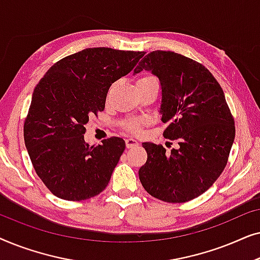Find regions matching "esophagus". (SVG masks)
Returning <instances> with one entry per match:
<instances>
[{
  "mask_svg": "<svg viewBox=\"0 0 260 260\" xmlns=\"http://www.w3.org/2000/svg\"><path fill=\"white\" fill-rule=\"evenodd\" d=\"M125 145H126L127 149H130V148L137 147L138 142L136 140H134V138H126V140H125Z\"/></svg>",
  "mask_w": 260,
  "mask_h": 260,
  "instance_id": "34e87169",
  "label": "esophagus"
}]
</instances>
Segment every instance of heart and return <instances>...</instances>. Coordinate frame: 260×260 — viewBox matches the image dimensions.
I'll use <instances>...</instances> for the list:
<instances>
[{
    "label": "heart",
    "instance_id": "obj_1",
    "mask_svg": "<svg viewBox=\"0 0 260 260\" xmlns=\"http://www.w3.org/2000/svg\"><path fill=\"white\" fill-rule=\"evenodd\" d=\"M144 79H155V78L150 77V76H147V77L141 78L140 80H144ZM144 123H145L144 119H137V118L130 119V120H127L125 124H124V129H125L127 133L137 135V134L141 133L142 125H143Z\"/></svg>",
    "mask_w": 260,
    "mask_h": 260
}]
</instances>
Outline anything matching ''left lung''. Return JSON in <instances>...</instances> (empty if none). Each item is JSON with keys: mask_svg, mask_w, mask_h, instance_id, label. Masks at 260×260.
<instances>
[{"mask_svg": "<svg viewBox=\"0 0 260 260\" xmlns=\"http://www.w3.org/2000/svg\"><path fill=\"white\" fill-rule=\"evenodd\" d=\"M143 70L161 81L162 120L168 123L163 136L177 147L166 152L161 144L143 143L148 158L138 172L140 181L158 200L190 201L225 169L236 136L234 118L221 86L202 63L175 52L154 51L134 73Z\"/></svg>", "mask_w": 260, "mask_h": 260, "instance_id": "obj_1", "label": "left lung"}]
</instances>
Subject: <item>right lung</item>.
<instances>
[{"mask_svg":"<svg viewBox=\"0 0 260 260\" xmlns=\"http://www.w3.org/2000/svg\"><path fill=\"white\" fill-rule=\"evenodd\" d=\"M144 52L86 48L56 61L34 88L23 124L35 173L52 194L83 201L109 184L125 142L84 140L88 117L104 111L110 86L136 66Z\"/></svg>","mask_w":260,"mask_h":260,"instance_id":"add662e5","label":"right lung"}]
</instances>
